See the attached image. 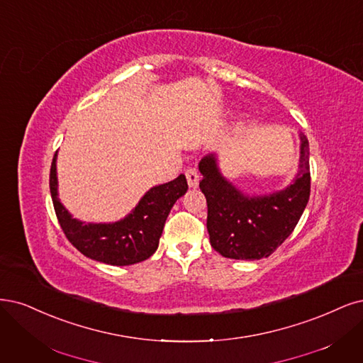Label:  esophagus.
I'll return each mask as SVG.
<instances>
[{"label":"esophagus","mask_w":363,"mask_h":363,"mask_svg":"<svg viewBox=\"0 0 363 363\" xmlns=\"http://www.w3.org/2000/svg\"><path fill=\"white\" fill-rule=\"evenodd\" d=\"M186 180H187V184H189V187H198L199 184V174L196 169L194 168H189L186 171Z\"/></svg>","instance_id":"1"}]
</instances>
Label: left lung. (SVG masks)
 <instances>
[{
  "mask_svg": "<svg viewBox=\"0 0 363 363\" xmlns=\"http://www.w3.org/2000/svg\"><path fill=\"white\" fill-rule=\"evenodd\" d=\"M203 180L199 189L207 199L210 245L225 258H267L284 243L301 219L311 192L309 143L301 133L298 171L281 191L249 195L223 176L218 155L198 164Z\"/></svg>",
  "mask_w": 363,
  "mask_h": 363,
  "instance_id": "left-lung-1",
  "label": "left lung"
}]
</instances>
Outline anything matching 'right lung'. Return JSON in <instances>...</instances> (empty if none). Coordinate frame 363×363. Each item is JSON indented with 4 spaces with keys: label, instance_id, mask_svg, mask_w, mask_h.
<instances>
[{
    "label": "right lung",
    "instance_id": "1",
    "mask_svg": "<svg viewBox=\"0 0 363 363\" xmlns=\"http://www.w3.org/2000/svg\"><path fill=\"white\" fill-rule=\"evenodd\" d=\"M49 187L58 222L69 242L81 254L111 266H130L152 257L159 246L172 206L187 191L183 174L168 183L153 186L130 213L116 222L85 223L70 215L58 198L57 153L52 159Z\"/></svg>",
    "mask_w": 363,
    "mask_h": 363
}]
</instances>
